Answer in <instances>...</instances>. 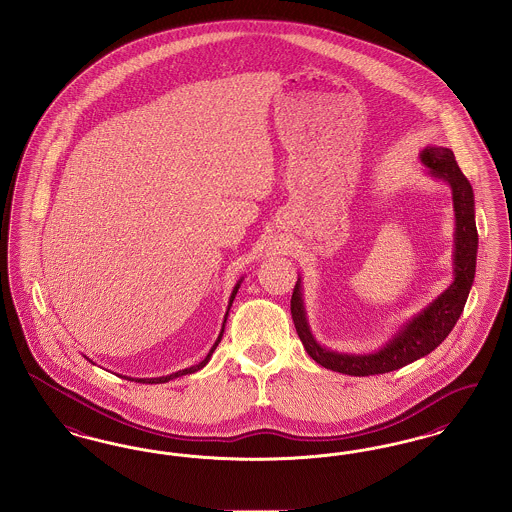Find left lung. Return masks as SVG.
<instances>
[{
  "label": "left lung",
  "instance_id": "8db88e82",
  "mask_svg": "<svg viewBox=\"0 0 512 512\" xmlns=\"http://www.w3.org/2000/svg\"><path fill=\"white\" fill-rule=\"evenodd\" d=\"M421 162L428 168L432 178L442 179L453 197L455 233H453V281L447 289L432 300L423 312L407 319L394 336L377 352L348 354L321 346L313 336L302 298V277L298 275L296 287L290 298V313L308 356L321 367L342 375L369 377L390 373L405 367L421 357L428 356L453 331L467 304L468 292L476 273L478 231L474 222V193L463 176L455 155L447 147L428 145L421 151Z\"/></svg>",
  "mask_w": 512,
  "mask_h": 512
}]
</instances>
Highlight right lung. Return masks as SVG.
I'll list each match as a JSON object with an SVG mask.
<instances>
[{
	"mask_svg": "<svg viewBox=\"0 0 512 512\" xmlns=\"http://www.w3.org/2000/svg\"><path fill=\"white\" fill-rule=\"evenodd\" d=\"M241 283H243V277L237 281V285L233 287V292H231V296H229V304H227V312H225V317H223V325L222 331L218 334V340L214 342V346L210 348V352L206 354V357L197 363V365H193V367H187V369H181L178 373H172V375H166V377H156V378H132V377H122L128 378V380H135V382H143V384H162V382H168V380H172V378L183 377V375H191V373H197L200 371L208 361H210V357L214 354V350L218 348V344H220V340H222L223 329H225V323H227V315H229V308H231V304H233V300H235V296H237V292H239V287H241ZM91 361V359H89Z\"/></svg>",
	"mask_w": 512,
	"mask_h": 512,
	"instance_id": "add662e5",
	"label": "right lung"
}]
</instances>
